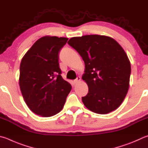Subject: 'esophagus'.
Instances as JSON below:
<instances>
[{
  "label": "esophagus",
  "instance_id": "34e87169",
  "mask_svg": "<svg viewBox=\"0 0 148 148\" xmlns=\"http://www.w3.org/2000/svg\"><path fill=\"white\" fill-rule=\"evenodd\" d=\"M80 81H81V77L78 76V77H77V78L76 79L74 80V83H75V84H76V83L79 82Z\"/></svg>",
  "mask_w": 148,
  "mask_h": 148
}]
</instances>
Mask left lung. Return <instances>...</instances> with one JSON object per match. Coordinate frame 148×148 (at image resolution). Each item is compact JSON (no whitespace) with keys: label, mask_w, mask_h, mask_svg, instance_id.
Instances as JSON below:
<instances>
[{"label":"left lung","mask_w":148,"mask_h":148,"mask_svg":"<svg viewBox=\"0 0 148 148\" xmlns=\"http://www.w3.org/2000/svg\"><path fill=\"white\" fill-rule=\"evenodd\" d=\"M68 44L85 63L82 79L88 87L82 97L85 106L101 114L116 110L130 87L131 63L123 48L112 37L100 35L72 37Z\"/></svg>","instance_id":"8db88e82"}]
</instances>
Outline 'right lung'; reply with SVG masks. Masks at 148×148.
Returning a JSON list of instances; mask_svg holds the SVG:
<instances>
[{"mask_svg": "<svg viewBox=\"0 0 148 148\" xmlns=\"http://www.w3.org/2000/svg\"><path fill=\"white\" fill-rule=\"evenodd\" d=\"M68 38L45 36L39 39L21 60L18 83L29 109L42 117L63 108L71 85L61 77L59 52Z\"/></svg>", "mask_w": 148, "mask_h": 148, "instance_id": "1", "label": "right lung"}]
</instances>
